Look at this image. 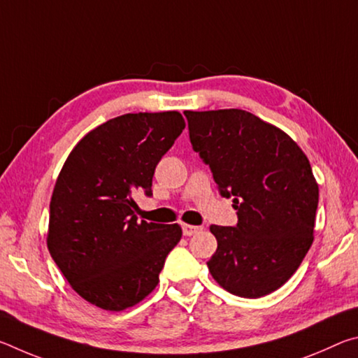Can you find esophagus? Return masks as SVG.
<instances>
[{
	"mask_svg": "<svg viewBox=\"0 0 358 358\" xmlns=\"http://www.w3.org/2000/svg\"><path fill=\"white\" fill-rule=\"evenodd\" d=\"M181 230H183L185 237H191V235H196L202 227L199 226H191V224H181Z\"/></svg>",
	"mask_w": 358,
	"mask_h": 358,
	"instance_id": "esophagus-1",
	"label": "esophagus"
}]
</instances>
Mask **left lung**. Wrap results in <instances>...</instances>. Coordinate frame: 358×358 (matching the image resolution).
<instances>
[{"label":"left lung","instance_id":"left-lung-1","mask_svg":"<svg viewBox=\"0 0 358 358\" xmlns=\"http://www.w3.org/2000/svg\"><path fill=\"white\" fill-rule=\"evenodd\" d=\"M192 150L222 197H234L235 227L210 226L217 250L207 262L230 294L259 299L280 289L313 245L319 186L310 161L286 132L246 110H186Z\"/></svg>","mask_w":358,"mask_h":358}]
</instances>
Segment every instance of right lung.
<instances>
[{
  "mask_svg": "<svg viewBox=\"0 0 358 358\" xmlns=\"http://www.w3.org/2000/svg\"><path fill=\"white\" fill-rule=\"evenodd\" d=\"M185 129L178 112L126 113L88 132L66 159L50 201L47 246L76 292L123 311L157 286L178 224L138 221L157 162Z\"/></svg>",
  "mask_w": 358,
  "mask_h": 358,
  "instance_id": "obj_1",
  "label": "right lung"
}]
</instances>
